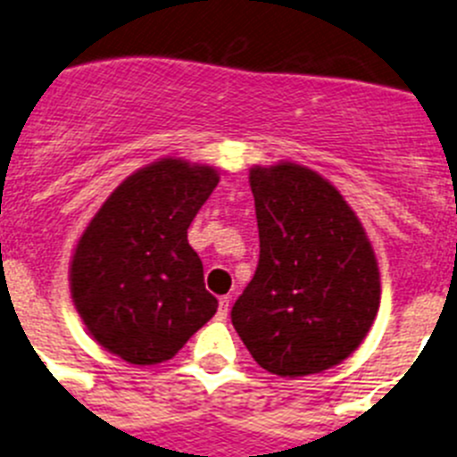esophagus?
<instances>
[{
    "instance_id": "34e87169",
    "label": "esophagus",
    "mask_w": 457,
    "mask_h": 457,
    "mask_svg": "<svg viewBox=\"0 0 457 457\" xmlns=\"http://www.w3.org/2000/svg\"><path fill=\"white\" fill-rule=\"evenodd\" d=\"M228 305H231V296H221L220 311H217V320H226V315H228Z\"/></svg>"
}]
</instances>
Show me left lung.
Masks as SVG:
<instances>
[{
    "mask_svg": "<svg viewBox=\"0 0 457 457\" xmlns=\"http://www.w3.org/2000/svg\"><path fill=\"white\" fill-rule=\"evenodd\" d=\"M261 258L231 321L249 353L276 376L320 374L370 333L380 276L367 233L317 171L296 162L251 167Z\"/></svg>",
    "mask_w": 457,
    "mask_h": 457,
    "instance_id": "obj_1",
    "label": "left lung"
}]
</instances>
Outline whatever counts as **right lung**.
I'll return each mask as SVG.
<instances>
[{
    "label": "right lung",
    "mask_w": 457,
    "mask_h": 457,
    "mask_svg": "<svg viewBox=\"0 0 457 457\" xmlns=\"http://www.w3.org/2000/svg\"><path fill=\"white\" fill-rule=\"evenodd\" d=\"M220 183L217 170L162 158L115 187L83 231L70 290L90 335L131 365L177 355L217 312L187 226Z\"/></svg>",
    "instance_id": "add662e5"
}]
</instances>
